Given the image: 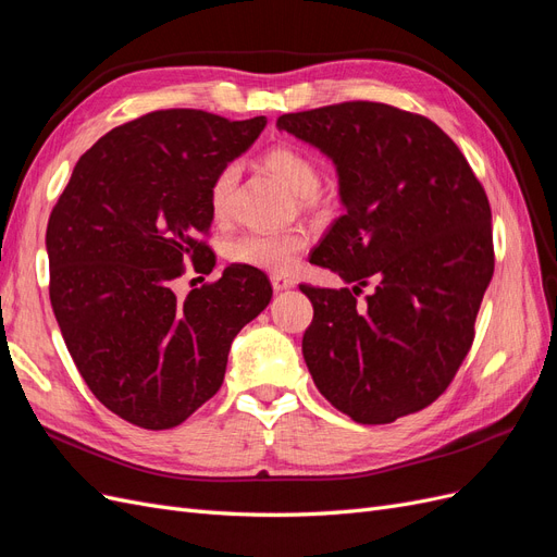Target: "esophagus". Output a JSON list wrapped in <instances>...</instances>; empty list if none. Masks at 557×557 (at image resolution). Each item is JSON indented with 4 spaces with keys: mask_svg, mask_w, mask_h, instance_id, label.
I'll return each mask as SVG.
<instances>
[{
    "mask_svg": "<svg viewBox=\"0 0 557 557\" xmlns=\"http://www.w3.org/2000/svg\"><path fill=\"white\" fill-rule=\"evenodd\" d=\"M272 287H274L276 293H283V290H290V287H295V281L290 276L272 274Z\"/></svg>",
    "mask_w": 557,
    "mask_h": 557,
    "instance_id": "1",
    "label": "esophagus"
}]
</instances>
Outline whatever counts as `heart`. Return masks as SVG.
I'll return each instance as SVG.
<instances>
[{"instance_id": "b5f03b06", "label": "heart", "mask_w": 557, "mask_h": 557, "mask_svg": "<svg viewBox=\"0 0 557 557\" xmlns=\"http://www.w3.org/2000/svg\"><path fill=\"white\" fill-rule=\"evenodd\" d=\"M262 168L283 182L293 194L301 200H311L320 188V170L318 165L301 154L299 149L278 145L262 157ZM237 180L235 165H227L219 172L212 188H209V212L216 221H223L230 209V194ZM306 235L304 230L290 227L278 233H246L225 244V258L251 270H264L283 274L290 272L297 256L304 251Z\"/></svg>"}]
</instances>
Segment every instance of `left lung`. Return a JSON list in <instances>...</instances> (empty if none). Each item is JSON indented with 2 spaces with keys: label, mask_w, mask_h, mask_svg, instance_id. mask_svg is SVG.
<instances>
[{
  "label": "left lung",
  "mask_w": 557,
  "mask_h": 557,
  "mask_svg": "<svg viewBox=\"0 0 557 557\" xmlns=\"http://www.w3.org/2000/svg\"><path fill=\"white\" fill-rule=\"evenodd\" d=\"M276 126L332 159L345 207L311 262L355 287L301 285L315 387L359 424L419 412L466 359L493 276L484 188L443 128L387 103L290 112ZM369 280L376 290L361 305Z\"/></svg>",
  "instance_id": "1"
}]
</instances>
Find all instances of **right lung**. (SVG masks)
I'll list each match as a JSON object with an SVG mask.
<instances>
[{
    "label": "right lung",
    "mask_w": 557,
    "mask_h": 557,
    "mask_svg": "<svg viewBox=\"0 0 557 557\" xmlns=\"http://www.w3.org/2000/svg\"><path fill=\"white\" fill-rule=\"evenodd\" d=\"M264 117L157 110L87 149L46 233L50 301L91 394L140 429L180 426L223 385L227 352L267 309L272 283L230 264L184 299L170 283L216 258L209 188L251 147Z\"/></svg>",
    "instance_id": "add662e5"
}]
</instances>
